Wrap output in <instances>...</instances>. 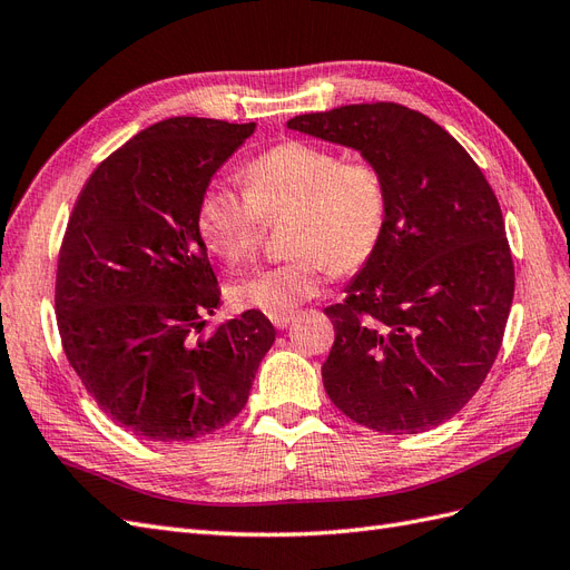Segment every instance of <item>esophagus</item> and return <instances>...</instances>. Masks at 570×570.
I'll list each match as a JSON object with an SVG mask.
<instances>
[{"mask_svg": "<svg viewBox=\"0 0 570 570\" xmlns=\"http://www.w3.org/2000/svg\"><path fill=\"white\" fill-rule=\"evenodd\" d=\"M273 321V325L278 327V331H283V327H287L289 325V321H292V314H287V316H275V318H271Z\"/></svg>", "mask_w": 570, "mask_h": 570, "instance_id": "34e87169", "label": "esophagus"}]
</instances>
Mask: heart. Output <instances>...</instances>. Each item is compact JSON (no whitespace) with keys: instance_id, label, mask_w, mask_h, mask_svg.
Masks as SVG:
<instances>
[{"instance_id":"obj_1","label":"heart","mask_w":570,"mask_h":570,"mask_svg":"<svg viewBox=\"0 0 570 570\" xmlns=\"http://www.w3.org/2000/svg\"><path fill=\"white\" fill-rule=\"evenodd\" d=\"M245 185L247 193L226 180L202 189L197 230L206 249L235 264L258 245L264 218L292 209L295 256L235 278L230 295L239 306L287 316L316 295L327 271H358L381 245L387 185L368 159H342L325 145L285 140L247 166Z\"/></svg>"}]
</instances>
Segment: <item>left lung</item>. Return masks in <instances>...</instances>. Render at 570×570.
Wrapping results in <instances>:
<instances>
[{"label":"left lung","instance_id":"left-lung-1","mask_svg":"<svg viewBox=\"0 0 570 570\" xmlns=\"http://www.w3.org/2000/svg\"><path fill=\"white\" fill-rule=\"evenodd\" d=\"M350 147L387 185L381 245L325 308L335 344L321 368L354 423L416 435L450 421L485 381L513 299V262L490 183L454 137L394 101L287 120Z\"/></svg>","mask_w":570,"mask_h":570}]
</instances>
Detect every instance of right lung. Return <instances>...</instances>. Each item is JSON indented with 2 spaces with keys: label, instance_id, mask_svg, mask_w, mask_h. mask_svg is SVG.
I'll return each mask as SVG.
<instances>
[{
  "label": "right lung",
  "instance_id": "add662e5",
  "mask_svg": "<svg viewBox=\"0 0 570 570\" xmlns=\"http://www.w3.org/2000/svg\"><path fill=\"white\" fill-rule=\"evenodd\" d=\"M254 130L161 120L95 168L68 220L63 352L99 409L137 438L189 442L230 423L275 342L254 308L202 333L220 292L197 230L199 195Z\"/></svg>",
  "mask_w": 570,
  "mask_h": 570
}]
</instances>
